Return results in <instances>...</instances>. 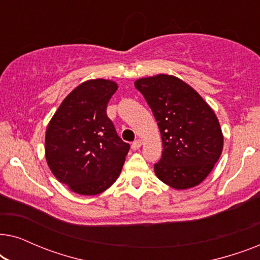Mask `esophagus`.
Wrapping results in <instances>:
<instances>
[{
    "label": "esophagus",
    "instance_id": "obj_1",
    "mask_svg": "<svg viewBox=\"0 0 260 260\" xmlns=\"http://www.w3.org/2000/svg\"><path fill=\"white\" fill-rule=\"evenodd\" d=\"M142 147V141L141 140H136L133 142V144H131V148L134 149V150H138Z\"/></svg>",
    "mask_w": 260,
    "mask_h": 260
}]
</instances>
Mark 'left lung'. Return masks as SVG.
<instances>
[{"label": "left lung", "mask_w": 260, "mask_h": 260, "mask_svg": "<svg viewBox=\"0 0 260 260\" xmlns=\"http://www.w3.org/2000/svg\"><path fill=\"white\" fill-rule=\"evenodd\" d=\"M135 86L150 106L162 137V157L154 166L163 183L177 190L197 187L220 158L223 135L207 102L170 74L140 78Z\"/></svg>", "instance_id": "left-lung-1"}]
</instances>
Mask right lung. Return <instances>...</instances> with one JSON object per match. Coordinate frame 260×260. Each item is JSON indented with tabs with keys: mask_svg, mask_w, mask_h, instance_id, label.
<instances>
[{
	"mask_svg": "<svg viewBox=\"0 0 260 260\" xmlns=\"http://www.w3.org/2000/svg\"><path fill=\"white\" fill-rule=\"evenodd\" d=\"M117 88L118 84L110 79L84 81L66 95L49 120L46 162L73 193L101 194L122 172L130 145L120 140L106 116Z\"/></svg>",
	"mask_w": 260,
	"mask_h": 260,
	"instance_id": "right-lung-1",
	"label": "right lung"
}]
</instances>
